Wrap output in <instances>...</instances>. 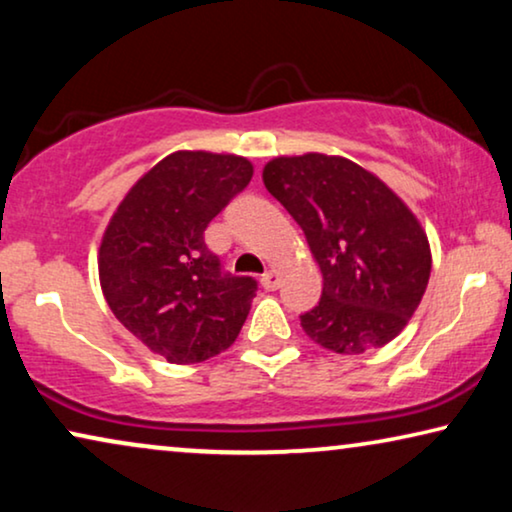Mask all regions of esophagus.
<instances>
[{"label": "esophagus", "mask_w": 512, "mask_h": 512, "mask_svg": "<svg viewBox=\"0 0 512 512\" xmlns=\"http://www.w3.org/2000/svg\"><path fill=\"white\" fill-rule=\"evenodd\" d=\"M279 277H282V275H279V270L270 268V270L263 275L261 282H263V286H265V289H268V291H275L277 286H279Z\"/></svg>", "instance_id": "obj_1"}]
</instances>
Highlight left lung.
Listing matches in <instances>:
<instances>
[{"label": "left lung", "mask_w": 512, "mask_h": 512, "mask_svg": "<svg viewBox=\"0 0 512 512\" xmlns=\"http://www.w3.org/2000/svg\"><path fill=\"white\" fill-rule=\"evenodd\" d=\"M263 184L282 202L317 261L324 291L300 326L335 354L384 347L408 326L431 275V247L412 209L354 160L277 156Z\"/></svg>", "instance_id": "1"}]
</instances>
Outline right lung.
I'll list each match as a JSON object with an SVG mask.
<instances>
[{"label": "right lung", "instance_id": "right-lung-1", "mask_svg": "<svg viewBox=\"0 0 512 512\" xmlns=\"http://www.w3.org/2000/svg\"><path fill=\"white\" fill-rule=\"evenodd\" d=\"M254 177L235 153L174 151L125 193L97 254L116 319L170 363H200L233 345L256 296L251 277L221 272L205 228Z\"/></svg>", "mask_w": 512, "mask_h": 512}]
</instances>
